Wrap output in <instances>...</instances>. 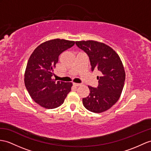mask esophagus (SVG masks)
Wrapping results in <instances>:
<instances>
[{"mask_svg":"<svg viewBox=\"0 0 151 151\" xmlns=\"http://www.w3.org/2000/svg\"><path fill=\"white\" fill-rule=\"evenodd\" d=\"M73 85H74V86H79L81 85V84H80V83H73Z\"/></svg>","mask_w":151,"mask_h":151,"instance_id":"esophagus-1","label":"esophagus"}]
</instances>
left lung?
Segmentation results:
<instances>
[{"label":"left lung","mask_w":151,"mask_h":151,"mask_svg":"<svg viewBox=\"0 0 151 151\" xmlns=\"http://www.w3.org/2000/svg\"><path fill=\"white\" fill-rule=\"evenodd\" d=\"M76 44L86 52L90 58L91 70L101 73L97 77V88L88 86L90 95L83 99L84 107L99 113L107 111L118 101L124 88L126 73L120 58L111 47L94 40L77 41Z\"/></svg>","instance_id":"obj_1"}]
</instances>
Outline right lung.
I'll list each match as a JSON object with an SVG mask.
<instances>
[{
    "mask_svg": "<svg viewBox=\"0 0 151 151\" xmlns=\"http://www.w3.org/2000/svg\"><path fill=\"white\" fill-rule=\"evenodd\" d=\"M75 44L74 41L54 39L40 44L33 51L24 73V83L35 102L46 109H54L64 102L71 91L72 83L56 81L54 68L59 56Z\"/></svg>",
    "mask_w": 151,
    "mask_h": 151,
    "instance_id": "obj_1",
    "label": "right lung"
}]
</instances>
